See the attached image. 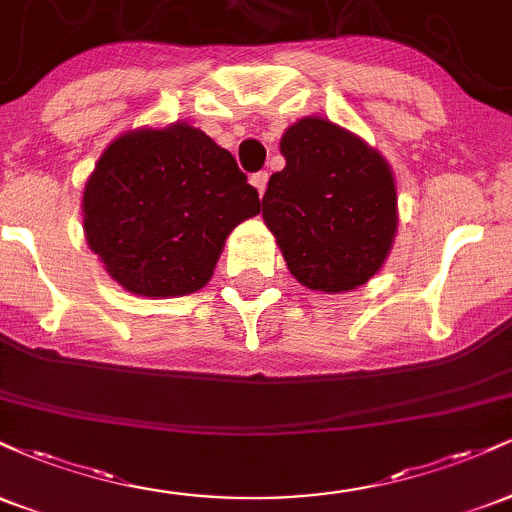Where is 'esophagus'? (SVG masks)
I'll use <instances>...</instances> for the list:
<instances>
[{
    "mask_svg": "<svg viewBox=\"0 0 512 512\" xmlns=\"http://www.w3.org/2000/svg\"><path fill=\"white\" fill-rule=\"evenodd\" d=\"M267 180H269V175L267 173H264V170H262V173H255V175H250V185L252 187H255V190H257V195H264V190H267Z\"/></svg>",
    "mask_w": 512,
    "mask_h": 512,
    "instance_id": "obj_1",
    "label": "esophagus"
}]
</instances>
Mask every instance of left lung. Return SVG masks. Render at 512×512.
<instances>
[{
  "mask_svg": "<svg viewBox=\"0 0 512 512\" xmlns=\"http://www.w3.org/2000/svg\"><path fill=\"white\" fill-rule=\"evenodd\" d=\"M286 166L269 178L262 219L298 284L346 293L380 272L397 236L390 163L327 117H301L279 142Z\"/></svg>",
  "mask_w": 512,
  "mask_h": 512,
  "instance_id": "obj_1",
  "label": "left lung"
}]
</instances>
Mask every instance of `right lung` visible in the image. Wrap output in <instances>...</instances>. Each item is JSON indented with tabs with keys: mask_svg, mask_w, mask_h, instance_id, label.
<instances>
[{
	"mask_svg": "<svg viewBox=\"0 0 512 512\" xmlns=\"http://www.w3.org/2000/svg\"><path fill=\"white\" fill-rule=\"evenodd\" d=\"M260 214V197L190 122L137 127L108 144L81 197L84 236L110 279L144 298L209 284L226 238Z\"/></svg>",
	"mask_w": 512,
	"mask_h": 512,
	"instance_id": "right-lung-1",
	"label": "right lung"
}]
</instances>
